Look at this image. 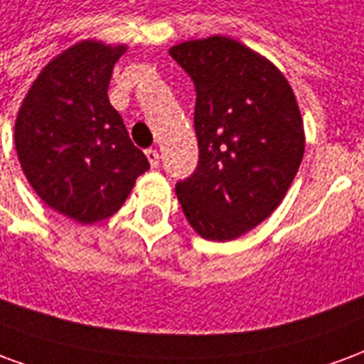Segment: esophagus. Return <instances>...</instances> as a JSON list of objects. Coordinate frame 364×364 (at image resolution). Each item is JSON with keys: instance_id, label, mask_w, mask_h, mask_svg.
I'll list each match as a JSON object with an SVG mask.
<instances>
[{"instance_id": "1", "label": "esophagus", "mask_w": 364, "mask_h": 364, "mask_svg": "<svg viewBox=\"0 0 364 364\" xmlns=\"http://www.w3.org/2000/svg\"><path fill=\"white\" fill-rule=\"evenodd\" d=\"M146 158L150 161L151 167H158L159 166V154L158 150H146Z\"/></svg>"}]
</instances>
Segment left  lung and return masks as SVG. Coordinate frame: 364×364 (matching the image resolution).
I'll return each mask as SVG.
<instances>
[{
    "instance_id": "1",
    "label": "left lung",
    "mask_w": 364,
    "mask_h": 364,
    "mask_svg": "<svg viewBox=\"0 0 364 364\" xmlns=\"http://www.w3.org/2000/svg\"><path fill=\"white\" fill-rule=\"evenodd\" d=\"M169 54L197 90L198 166L175 193L198 236L230 242L281 205L304 156V122L289 80L230 36L185 41Z\"/></svg>"
}]
</instances>
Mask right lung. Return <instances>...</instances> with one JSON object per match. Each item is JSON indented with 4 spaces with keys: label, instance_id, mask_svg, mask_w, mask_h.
<instances>
[{
    "label": "right lung",
    "instance_id": "add662e5",
    "mask_svg": "<svg viewBox=\"0 0 364 364\" xmlns=\"http://www.w3.org/2000/svg\"><path fill=\"white\" fill-rule=\"evenodd\" d=\"M124 44L82 41L50 60L21 103L15 150L43 203L80 224L124 205L150 164L107 95Z\"/></svg>",
    "mask_w": 364,
    "mask_h": 364
}]
</instances>
